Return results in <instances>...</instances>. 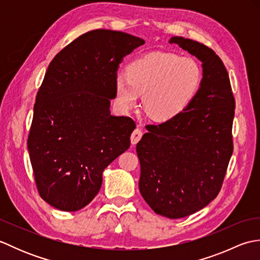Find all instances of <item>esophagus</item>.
Returning a JSON list of instances; mask_svg holds the SVG:
<instances>
[{"instance_id": "1", "label": "esophagus", "mask_w": 260, "mask_h": 260, "mask_svg": "<svg viewBox=\"0 0 260 260\" xmlns=\"http://www.w3.org/2000/svg\"><path fill=\"white\" fill-rule=\"evenodd\" d=\"M142 135H143V132H142L140 128L134 129V132H133V133H132V135H131V142H132V144H136V143L141 140Z\"/></svg>"}]
</instances>
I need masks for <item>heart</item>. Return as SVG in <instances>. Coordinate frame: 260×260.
Masks as SVG:
<instances>
[{
  "label": "heart",
  "instance_id": "1",
  "mask_svg": "<svg viewBox=\"0 0 260 260\" xmlns=\"http://www.w3.org/2000/svg\"><path fill=\"white\" fill-rule=\"evenodd\" d=\"M202 71L194 59L170 52H151L127 66V75L115 77L116 101L128 109L139 101L146 114L168 120L189 105L200 87Z\"/></svg>",
  "mask_w": 260,
  "mask_h": 260
}]
</instances>
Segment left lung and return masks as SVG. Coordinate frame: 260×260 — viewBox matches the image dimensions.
<instances>
[{
	"label": "left lung",
	"instance_id": "obj_1",
	"mask_svg": "<svg viewBox=\"0 0 260 260\" xmlns=\"http://www.w3.org/2000/svg\"><path fill=\"white\" fill-rule=\"evenodd\" d=\"M201 61L200 87L184 110L147 125L137 143L140 192L154 212L179 219L218 196L234 151L235 98L227 70L212 49L183 37L169 41Z\"/></svg>",
	"mask_w": 260,
	"mask_h": 260
}]
</instances>
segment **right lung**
I'll list each match as a JSON object with an SVG mask.
<instances>
[{"instance_id": "obj_1", "label": "right lung", "mask_w": 260, "mask_h": 260, "mask_svg": "<svg viewBox=\"0 0 260 260\" xmlns=\"http://www.w3.org/2000/svg\"><path fill=\"white\" fill-rule=\"evenodd\" d=\"M143 39L106 29L78 37L52 59L36 98L27 139L38 191L62 211L86 207L103 172L128 150L134 120L110 115L115 77Z\"/></svg>"}]
</instances>
